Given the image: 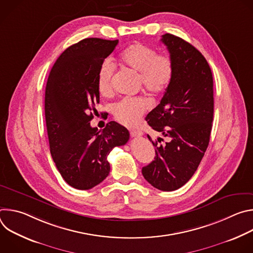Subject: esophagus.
<instances>
[{
    "mask_svg": "<svg viewBox=\"0 0 253 253\" xmlns=\"http://www.w3.org/2000/svg\"><path fill=\"white\" fill-rule=\"evenodd\" d=\"M130 135H131L132 137H140V136L143 135V133H142L141 131H139V130H132V131L130 132Z\"/></svg>",
    "mask_w": 253,
    "mask_h": 253,
    "instance_id": "34e87169",
    "label": "esophagus"
}]
</instances>
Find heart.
Here are the masks:
<instances>
[{
    "mask_svg": "<svg viewBox=\"0 0 253 253\" xmlns=\"http://www.w3.org/2000/svg\"><path fill=\"white\" fill-rule=\"evenodd\" d=\"M120 63L126 68L138 72V83L154 96L163 94L170 86L174 76V62L167 54L157 51L142 43H134L122 51ZM114 66L110 61H104L98 71L97 87L101 95L108 97L113 93ZM151 107L149 98L140 96L124 98L113 105L115 119L125 125H136L143 114Z\"/></svg>",
    "mask_w": 253,
    "mask_h": 253,
    "instance_id": "1",
    "label": "heart"
}]
</instances>
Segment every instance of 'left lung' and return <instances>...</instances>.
I'll return each mask as SVG.
<instances>
[{
  "instance_id": "1",
  "label": "left lung",
  "mask_w": 253,
  "mask_h": 253,
  "mask_svg": "<svg viewBox=\"0 0 253 253\" xmlns=\"http://www.w3.org/2000/svg\"><path fill=\"white\" fill-rule=\"evenodd\" d=\"M174 62V76L160 104L147 115L149 126L163 137L153 141L156 156L142 168L155 188L173 191L189 181L208 147L213 121V77L204 56L171 34L162 36ZM163 137L165 143H161Z\"/></svg>"
}]
</instances>
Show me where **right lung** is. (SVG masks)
Listing matches in <instances>:
<instances>
[{
  "mask_svg": "<svg viewBox=\"0 0 253 253\" xmlns=\"http://www.w3.org/2000/svg\"><path fill=\"white\" fill-rule=\"evenodd\" d=\"M118 44L87 38L67 48L54 64L45 92V117L50 152L65 181L88 190L109 175L108 155L125 145L129 131L111 121L103 130L90 125L100 101L97 75Z\"/></svg>",
  "mask_w": 253,
  "mask_h": 253,
  "instance_id": "add662e5",
  "label": "right lung"
}]
</instances>
